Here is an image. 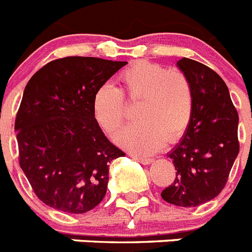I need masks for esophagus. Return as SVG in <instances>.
Returning <instances> with one entry per match:
<instances>
[{"mask_svg":"<svg viewBox=\"0 0 252 252\" xmlns=\"http://www.w3.org/2000/svg\"><path fill=\"white\" fill-rule=\"evenodd\" d=\"M132 158H134L135 160H137V162H140L141 164H150V163L153 162V159H150V158H143V157L132 156Z\"/></svg>","mask_w":252,"mask_h":252,"instance_id":"1","label":"esophagus"}]
</instances>
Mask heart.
<instances>
[{"mask_svg":"<svg viewBox=\"0 0 252 252\" xmlns=\"http://www.w3.org/2000/svg\"><path fill=\"white\" fill-rule=\"evenodd\" d=\"M122 89L105 83L93 95V116L109 136L125 121L122 94L140 99L135 111L137 122L128 125L117 136L122 147L136 154H153L164 141L175 143L184 135L192 116V90L186 76L164 66L137 62L120 74Z\"/></svg>","mask_w":252,"mask_h":252,"instance_id":"b5f03b06","label":"heart"}]
</instances>
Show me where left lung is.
<instances>
[{"instance_id":"8db88e82","label":"left lung","mask_w":252,"mask_h":252,"mask_svg":"<svg viewBox=\"0 0 252 252\" xmlns=\"http://www.w3.org/2000/svg\"><path fill=\"white\" fill-rule=\"evenodd\" d=\"M192 90V116L181 141L168 157L173 184L162 191L167 203L192 208L218 196L240 152L238 113L223 79L190 59L177 62Z\"/></svg>"}]
</instances>
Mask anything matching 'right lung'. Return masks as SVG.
<instances>
[{
  "label": "right lung",
  "instance_id": "obj_1",
  "mask_svg": "<svg viewBox=\"0 0 252 252\" xmlns=\"http://www.w3.org/2000/svg\"><path fill=\"white\" fill-rule=\"evenodd\" d=\"M125 64L64 57L36 71L24 89L15 120L19 163L36 196L53 209L87 213L107 192L109 163L125 153L103 134L92 103Z\"/></svg>",
  "mask_w": 252,
  "mask_h": 252
}]
</instances>
